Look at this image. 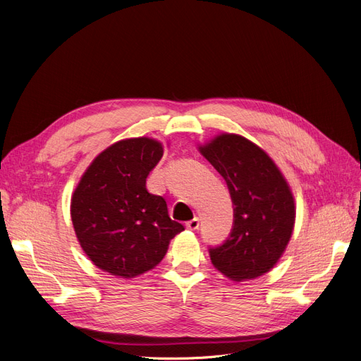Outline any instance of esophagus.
I'll use <instances>...</instances> for the list:
<instances>
[{"mask_svg":"<svg viewBox=\"0 0 361 361\" xmlns=\"http://www.w3.org/2000/svg\"><path fill=\"white\" fill-rule=\"evenodd\" d=\"M199 226H200V221H199L197 216L192 218V220H190V221L187 223V228H190V231H197Z\"/></svg>","mask_w":361,"mask_h":361,"instance_id":"34e87169","label":"esophagus"}]
</instances>
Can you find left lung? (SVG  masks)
<instances>
[{"mask_svg": "<svg viewBox=\"0 0 361 361\" xmlns=\"http://www.w3.org/2000/svg\"><path fill=\"white\" fill-rule=\"evenodd\" d=\"M224 178L233 207L232 233L209 250L212 265L233 281L267 274L285 253L297 206L286 178L267 152L238 134H220L199 146Z\"/></svg>", "mask_w": 361, "mask_h": 361, "instance_id": "1", "label": "left lung"}]
</instances>
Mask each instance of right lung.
Masks as SVG:
<instances>
[{
    "instance_id": "obj_1",
    "label": "right lung",
    "mask_w": 361,
    "mask_h": 361,
    "mask_svg": "<svg viewBox=\"0 0 361 361\" xmlns=\"http://www.w3.org/2000/svg\"><path fill=\"white\" fill-rule=\"evenodd\" d=\"M164 155L149 137L125 138L97 155L72 194L75 235L93 264L111 276L134 279L154 269L183 226L167 203L150 194L146 178Z\"/></svg>"
}]
</instances>
